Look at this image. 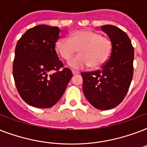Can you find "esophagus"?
Here are the masks:
<instances>
[{"label":"esophagus","instance_id":"obj_1","mask_svg":"<svg viewBox=\"0 0 147 147\" xmlns=\"http://www.w3.org/2000/svg\"><path fill=\"white\" fill-rule=\"evenodd\" d=\"M71 72H72L73 75H78V74H79V71H75V70H71Z\"/></svg>","mask_w":147,"mask_h":147}]
</instances>
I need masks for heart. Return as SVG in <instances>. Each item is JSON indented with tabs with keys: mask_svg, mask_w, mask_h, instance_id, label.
Here are the masks:
<instances>
[{
	"mask_svg": "<svg viewBox=\"0 0 147 147\" xmlns=\"http://www.w3.org/2000/svg\"><path fill=\"white\" fill-rule=\"evenodd\" d=\"M55 47L58 54L65 60L69 59L78 49L80 54L68 62L69 66L76 70L102 66L108 61L112 52L111 41L91 30L75 31L70 38L60 37Z\"/></svg>",
	"mask_w": 147,
	"mask_h": 147,
	"instance_id": "b5f03b06",
	"label": "heart"
}]
</instances>
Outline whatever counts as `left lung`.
<instances>
[{
	"instance_id": "1",
	"label": "left lung",
	"mask_w": 147,
	"mask_h": 147,
	"mask_svg": "<svg viewBox=\"0 0 147 147\" xmlns=\"http://www.w3.org/2000/svg\"><path fill=\"white\" fill-rule=\"evenodd\" d=\"M100 29L111 41V55L101 69L82 73L83 92L93 107L109 110L121 103L130 88L134 49L129 36L120 28L105 25Z\"/></svg>"
}]
</instances>
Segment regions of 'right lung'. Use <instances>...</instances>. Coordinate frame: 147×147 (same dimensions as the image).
Masks as SVG:
<instances>
[{
	"label": "right lung",
	"instance_id": "obj_1",
	"mask_svg": "<svg viewBox=\"0 0 147 147\" xmlns=\"http://www.w3.org/2000/svg\"><path fill=\"white\" fill-rule=\"evenodd\" d=\"M57 26L38 25L29 29L15 49L13 75L17 89L28 105L40 108L53 107L59 100L72 77L55 52L59 38Z\"/></svg>",
	"mask_w": 147,
	"mask_h": 147
}]
</instances>
